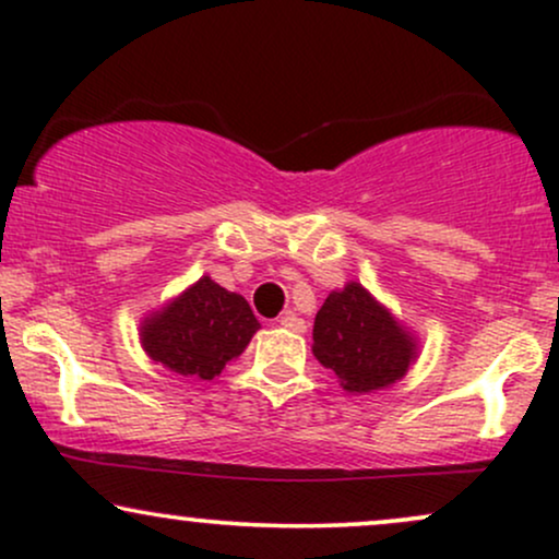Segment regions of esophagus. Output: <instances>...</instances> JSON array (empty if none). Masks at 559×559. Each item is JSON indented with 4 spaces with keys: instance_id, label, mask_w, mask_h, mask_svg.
Instances as JSON below:
<instances>
[{
    "instance_id": "1",
    "label": "esophagus",
    "mask_w": 559,
    "mask_h": 559,
    "mask_svg": "<svg viewBox=\"0 0 559 559\" xmlns=\"http://www.w3.org/2000/svg\"><path fill=\"white\" fill-rule=\"evenodd\" d=\"M278 323H281V325H284V329H286V331H292V333H305V331H307V323H305V320H301V318H297V316H294V312H286V316H284V318H281V320H278Z\"/></svg>"
}]
</instances>
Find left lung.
Returning a JSON list of instances; mask_svg holds the SVG:
<instances>
[{
    "instance_id": "obj_1",
    "label": "left lung",
    "mask_w": 559,
    "mask_h": 559,
    "mask_svg": "<svg viewBox=\"0 0 559 559\" xmlns=\"http://www.w3.org/2000/svg\"><path fill=\"white\" fill-rule=\"evenodd\" d=\"M312 355L336 373L346 391L370 394L407 373L418 344L368 288L349 281L342 292H331L318 310Z\"/></svg>"
}]
</instances>
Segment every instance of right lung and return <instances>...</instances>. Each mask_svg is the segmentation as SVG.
<instances>
[{
  "label": "right lung",
  "mask_w": 559,
  "mask_h": 559,
  "mask_svg": "<svg viewBox=\"0 0 559 559\" xmlns=\"http://www.w3.org/2000/svg\"><path fill=\"white\" fill-rule=\"evenodd\" d=\"M258 329L247 299L204 275L181 297L144 318L141 346L173 373L213 381L226 362L247 349Z\"/></svg>",
  "instance_id": "obj_1"
}]
</instances>
